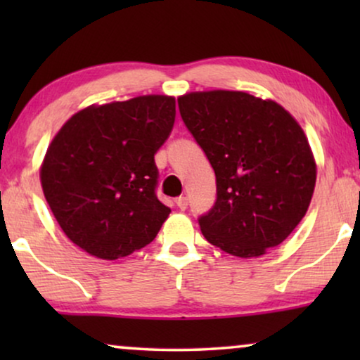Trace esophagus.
Segmentation results:
<instances>
[{
    "label": "esophagus",
    "instance_id": "34e87169",
    "mask_svg": "<svg viewBox=\"0 0 360 360\" xmlns=\"http://www.w3.org/2000/svg\"><path fill=\"white\" fill-rule=\"evenodd\" d=\"M175 205L179 206V210H186V206H188V200H186V196H180V198L175 200Z\"/></svg>",
    "mask_w": 360,
    "mask_h": 360
}]
</instances>
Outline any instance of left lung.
Instances as JSON below:
<instances>
[{
  "mask_svg": "<svg viewBox=\"0 0 360 360\" xmlns=\"http://www.w3.org/2000/svg\"><path fill=\"white\" fill-rule=\"evenodd\" d=\"M180 116L216 175V201L198 218L208 243L236 257L282 244L311 201L316 164L307 136L275 101L243 91L179 98Z\"/></svg>",
  "mask_w": 360,
  "mask_h": 360,
  "instance_id": "left-lung-1",
  "label": "left lung"
}]
</instances>
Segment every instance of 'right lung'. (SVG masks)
Instances as JSON below:
<instances>
[{"instance_id":"1","label":"right lung","mask_w":360,"mask_h":360,"mask_svg":"<svg viewBox=\"0 0 360 360\" xmlns=\"http://www.w3.org/2000/svg\"><path fill=\"white\" fill-rule=\"evenodd\" d=\"M175 122V98L137 96L73 115L49 146L41 184L67 238L115 260L150 244L170 208L157 198L154 155Z\"/></svg>"}]
</instances>
